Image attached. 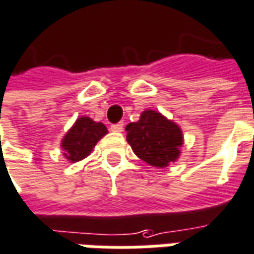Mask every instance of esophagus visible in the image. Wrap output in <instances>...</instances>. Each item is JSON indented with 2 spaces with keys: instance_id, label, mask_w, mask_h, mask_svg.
<instances>
[{
  "instance_id": "34e87169",
  "label": "esophagus",
  "mask_w": 254,
  "mask_h": 254,
  "mask_svg": "<svg viewBox=\"0 0 254 254\" xmlns=\"http://www.w3.org/2000/svg\"><path fill=\"white\" fill-rule=\"evenodd\" d=\"M123 127H124L123 122H120V123L112 124V126H111V130L115 131V132H122V131H123Z\"/></svg>"
}]
</instances>
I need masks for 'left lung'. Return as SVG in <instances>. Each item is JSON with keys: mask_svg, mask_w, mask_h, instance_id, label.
Here are the masks:
<instances>
[{"mask_svg": "<svg viewBox=\"0 0 254 254\" xmlns=\"http://www.w3.org/2000/svg\"><path fill=\"white\" fill-rule=\"evenodd\" d=\"M126 131L134 153L149 165L164 168L179 159L183 145L182 130L160 112L143 111L139 120L128 124Z\"/></svg>", "mask_w": 254, "mask_h": 254, "instance_id": "8db88e82", "label": "left lung"}]
</instances>
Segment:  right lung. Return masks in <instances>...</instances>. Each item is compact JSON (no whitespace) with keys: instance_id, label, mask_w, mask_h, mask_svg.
Masks as SVG:
<instances>
[{"instance_id":"obj_1","label":"right lung","mask_w":254,"mask_h":254,"mask_svg":"<svg viewBox=\"0 0 254 254\" xmlns=\"http://www.w3.org/2000/svg\"><path fill=\"white\" fill-rule=\"evenodd\" d=\"M105 134L108 130L102 123H97L87 116L79 118L61 141L64 157L71 163L83 160Z\"/></svg>"}]
</instances>
